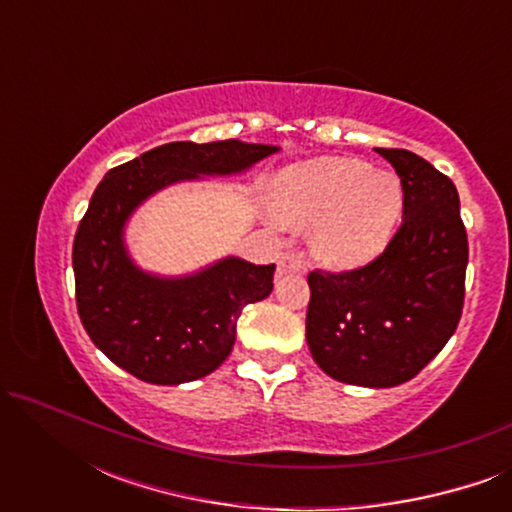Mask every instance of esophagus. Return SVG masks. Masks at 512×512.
<instances>
[{"label": "esophagus", "instance_id": "1", "mask_svg": "<svg viewBox=\"0 0 512 512\" xmlns=\"http://www.w3.org/2000/svg\"><path fill=\"white\" fill-rule=\"evenodd\" d=\"M307 270L305 265V258L300 254H293V251H286V254H282V258H279L277 263V275H291V272H298V275H303V272Z\"/></svg>", "mask_w": 512, "mask_h": 512}]
</instances>
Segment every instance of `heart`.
<instances>
[{"instance_id": "b5f03b06", "label": "heart", "mask_w": 512, "mask_h": 512, "mask_svg": "<svg viewBox=\"0 0 512 512\" xmlns=\"http://www.w3.org/2000/svg\"><path fill=\"white\" fill-rule=\"evenodd\" d=\"M272 209L291 228L310 226V249L331 268H359L382 254L403 212L401 181L354 158L291 165L272 184Z\"/></svg>"}]
</instances>
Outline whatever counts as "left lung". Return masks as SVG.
<instances>
[{"label": "left lung", "instance_id": "obj_1", "mask_svg": "<svg viewBox=\"0 0 512 512\" xmlns=\"http://www.w3.org/2000/svg\"><path fill=\"white\" fill-rule=\"evenodd\" d=\"M377 153L401 177V228L368 265L307 275L305 326L326 375L384 389L412 380L457 331L468 237L450 177L412 151Z\"/></svg>", "mask_w": 512, "mask_h": 512}]
</instances>
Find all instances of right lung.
I'll use <instances>...</instances> for the list:
<instances>
[{
	"mask_svg": "<svg viewBox=\"0 0 512 512\" xmlns=\"http://www.w3.org/2000/svg\"><path fill=\"white\" fill-rule=\"evenodd\" d=\"M275 151L237 139L172 142L114 167L100 181L76 230L72 265L81 324L116 366L151 384H184L228 359L244 305L270 296L275 263L230 256L188 277H156L130 261L123 228L160 188L244 172Z\"/></svg>",
	"mask_w": 512,
	"mask_h": 512,
	"instance_id": "right-lung-1",
	"label": "right lung"
}]
</instances>
